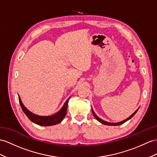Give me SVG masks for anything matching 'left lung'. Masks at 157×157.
I'll return each instance as SVG.
<instances>
[{"label": "left lung", "mask_w": 157, "mask_h": 157, "mask_svg": "<svg viewBox=\"0 0 157 157\" xmlns=\"http://www.w3.org/2000/svg\"><path fill=\"white\" fill-rule=\"evenodd\" d=\"M138 110H139V109H137L136 111L132 115H131L128 118H127V119H125L124 121H121V122H119V123H107V122H106V121H103V120H102V119H101L99 117H98L96 114H95V113H94V111H93V110L92 109V111H93V115H94V118H96V119L98 121H99L100 122V123H101L102 124H106V125H110V126H117V125H121V124H123L124 123H125L126 121H127L128 120H129L130 118H131L134 115H135V114H136V113L138 111Z\"/></svg>", "instance_id": "obj_1"}]
</instances>
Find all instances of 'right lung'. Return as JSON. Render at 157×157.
Instances as JSON below:
<instances>
[{"label":"right lung","mask_w":157,"mask_h":157,"mask_svg":"<svg viewBox=\"0 0 157 157\" xmlns=\"http://www.w3.org/2000/svg\"><path fill=\"white\" fill-rule=\"evenodd\" d=\"M19 103H20L21 108L23 110V112L26 114L29 119L33 122L34 123L37 124L40 126H52L56 124H59L61 121L63 120V118L65 117L67 111V106L69 98L64 103V105L58 113L53 114L52 116H47V117H42L36 115L30 112L29 110L26 109L25 106L22 104L21 98L18 96Z\"/></svg>","instance_id":"1"}]
</instances>
